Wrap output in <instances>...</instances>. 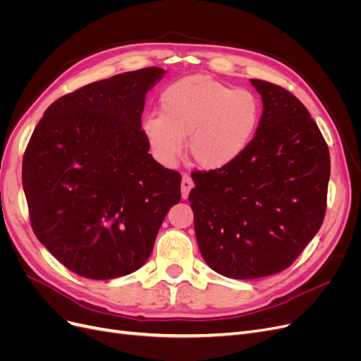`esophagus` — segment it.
<instances>
[{
	"instance_id": "esophagus-1",
	"label": "esophagus",
	"mask_w": 361,
	"mask_h": 361,
	"mask_svg": "<svg viewBox=\"0 0 361 361\" xmlns=\"http://www.w3.org/2000/svg\"><path fill=\"white\" fill-rule=\"evenodd\" d=\"M194 187L192 179L188 176V174H183L182 176V183H180V191H182V199H187L191 188Z\"/></svg>"
}]
</instances>
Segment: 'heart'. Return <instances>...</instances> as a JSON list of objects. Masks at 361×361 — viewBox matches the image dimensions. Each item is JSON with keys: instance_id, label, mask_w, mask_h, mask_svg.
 I'll return each instance as SVG.
<instances>
[{"instance_id": "b5f03b06", "label": "heart", "mask_w": 361, "mask_h": 361, "mask_svg": "<svg viewBox=\"0 0 361 361\" xmlns=\"http://www.w3.org/2000/svg\"><path fill=\"white\" fill-rule=\"evenodd\" d=\"M259 117L260 105L251 92L191 75L162 90L159 114L145 117L143 133L166 166L176 164L188 138L190 158L204 170H218L244 154Z\"/></svg>"}]
</instances>
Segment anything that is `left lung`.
I'll list each match as a JSON object with an SVG mask.
<instances>
[{
  "label": "left lung",
  "instance_id": "obj_1",
  "mask_svg": "<svg viewBox=\"0 0 361 361\" xmlns=\"http://www.w3.org/2000/svg\"><path fill=\"white\" fill-rule=\"evenodd\" d=\"M264 111L253 140L231 166L191 174L195 238L204 262L228 279L289 268L322 226L330 152L290 92L250 80Z\"/></svg>",
  "mask_w": 361,
  "mask_h": 361
}]
</instances>
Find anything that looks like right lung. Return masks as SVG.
I'll return each instance as SVG.
<instances>
[{"label":"right lung","instance_id":"1","mask_svg":"<svg viewBox=\"0 0 361 361\" xmlns=\"http://www.w3.org/2000/svg\"><path fill=\"white\" fill-rule=\"evenodd\" d=\"M164 69L87 84L52 102L32 130L23 185L32 232L75 274L110 280L137 271L180 200V174L149 154L146 93Z\"/></svg>","mask_w":361,"mask_h":361}]
</instances>
